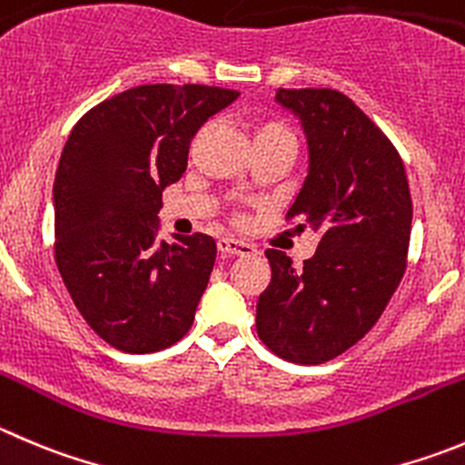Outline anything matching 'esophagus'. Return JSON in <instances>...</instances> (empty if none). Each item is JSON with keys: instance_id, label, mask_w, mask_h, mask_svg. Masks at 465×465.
Returning a JSON list of instances; mask_svg holds the SVG:
<instances>
[{"instance_id": "1", "label": "esophagus", "mask_w": 465, "mask_h": 465, "mask_svg": "<svg viewBox=\"0 0 465 465\" xmlns=\"http://www.w3.org/2000/svg\"><path fill=\"white\" fill-rule=\"evenodd\" d=\"M218 250L220 254H224V257H238V254H252L257 252V247L252 245V242H245V241H238V238H232V236H224L218 241Z\"/></svg>"}]
</instances>
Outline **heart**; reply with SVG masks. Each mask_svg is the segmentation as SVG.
Segmentation results:
<instances>
[{"label":"heart","mask_w":465,"mask_h":465,"mask_svg":"<svg viewBox=\"0 0 465 465\" xmlns=\"http://www.w3.org/2000/svg\"><path fill=\"white\" fill-rule=\"evenodd\" d=\"M252 140L254 144L257 142H272V140H296L292 133V128L280 119H268L262 121V124L254 125L252 130Z\"/></svg>","instance_id":"b5f03b06"}]
</instances>
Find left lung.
Segmentation results:
<instances>
[{"label": "left lung", "mask_w": 465, "mask_h": 465, "mask_svg": "<svg viewBox=\"0 0 465 465\" xmlns=\"http://www.w3.org/2000/svg\"><path fill=\"white\" fill-rule=\"evenodd\" d=\"M310 144L305 185L286 223L319 233L302 268L266 250L271 282L257 302V335L282 360L321 364L376 325L409 263V179L388 134L335 89H280Z\"/></svg>", "instance_id": "1"}]
</instances>
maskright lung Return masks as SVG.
<instances>
[{"mask_svg":"<svg viewBox=\"0 0 465 465\" xmlns=\"http://www.w3.org/2000/svg\"><path fill=\"white\" fill-rule=\"evenodd\" d=\"M238 91L142 84L73 125L54 176V262L91 331L155 353L193 328L218 245L206 233L155 241L164 185L188 167L194 133Z\"/></svg>","mask_w":465,"mask_h":465,"instance_id":"right-lung-1","label":"right lung"}]
</instances>
